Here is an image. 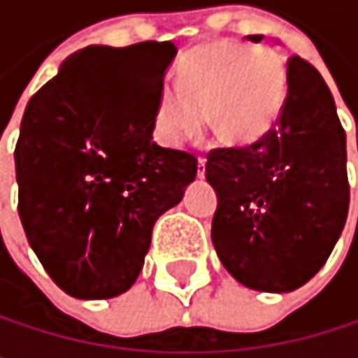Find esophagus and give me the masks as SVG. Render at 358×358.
I'll use <instances>...</instances> for the list:
<instances>
[{
	"mask_svg": "<svg viewBox=\"0 0 358 358\" xmlns=\"http://www.w3.org/2000/svg\"><path fill=\"white\" fill-rule=\"evenodd\" d=\"M205 164H207V159H205V157H199V166H196V176H199V178L205 176Z\"/></svg>",
	"mask_w": 358,
	"mask_h": 358,
	"instance_id": "obj_1",
	"label": "esophagus"
}]
</instances>
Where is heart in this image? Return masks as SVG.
I'll return each instance as SVG.
<instances>
[{"label": "heart", "instance_id": "heart-1", "mask_svg": "<svg viewBox=\"0 0 358 358\" xmlns=\"http://www.w3.org/2000/svg\"><path fill=\"white\" fill-rule=\"evenodd\" d=\"M288 68L280 51L217 41L188 51L178 64L176 85H164L155 124L162 138L182 145L209 124L234 147L263 138L286 101Z\"/></svg>", "mask_w": 358, "mask_h": 358}]
</instances>
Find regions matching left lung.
<instances>
[{
	"label": "left lung",
	"instance_id": "8db88e82",
	"mask_svg": "<svg viewBox=\"0 0 358 358\" xmlns=\"http://www.w3.org/2000/svg\"><path fill=\"white\" fill-rule=\"evenodd\" d=\"M205 178L217 194L211 241L234 280L261 292L307 284L336 247L350 201L346 132L322 74L292 57L273 130L245 149L211 151Z\"/></svg>",
	"mask_w": 358,
	"mask_h": 358
}]
</instances>
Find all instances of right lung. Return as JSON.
Here are the masks:
<instances>
[{"label": "right lung", "mask_w": 358, "mask_h": 358, "mask_svg": "<svg viewBox=\"0 0 358 358\" xmlns=\"http://www.w3.org/2000/svg\"><path fill=\"white\" fill-rule=\"evenodd\" d=\"M174 57L176 47L157 41L85 47L24 109L14 151L20 222L49 278L74 299L126 292L155 222L196 176L194 155L153 143Z\"/></svg>", "instance_id": "1"}]
</instances>
